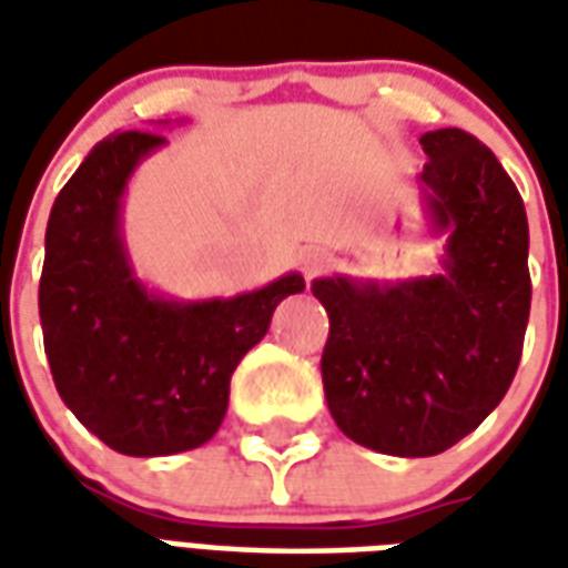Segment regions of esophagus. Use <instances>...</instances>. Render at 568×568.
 I'll use <instances>...</instances> for the list:
<instances>
[{"mask_svg": "<svg viewBox=\"0 0 568 568\" xmlns=\"http://www.w3.org/2000/svg\"><path fill=\"white\" fill-rule=\"evenodd\" d=\"M328 267V255L322 252V248H307L304 255H301V271H304V280H316L322 271Z\"/></svg>", "mask_w": 568, "mask_h": 568, "instance_id": "34e87169", "label": "esophagus"}]
</instances>
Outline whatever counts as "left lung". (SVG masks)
<instances>
[{
	"label": "left lung",
	"instance_id": "left-lung-1",
	"mask_svg": "<svg viewBox=\"0 0 568 568\" xmlns=\"http://www.w3.org/2000/svg\"><path fill=\"white\" fill-rule=\"evenodd\" d=\"M419 191L440 273L402 283L313 280L328 313L322 383L362 447L435 456L475 432L511 386L529 322V224L496 154L459 128L419 136Z\"/></svg>",
	"mask_w": 568,
	"mask_h": 568
}]
</instances>
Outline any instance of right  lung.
<instances>
[{"mask_svg":"<svg viewBox=\"0 0 568 568\" xmlns=\"http://www.w3.org/2000/svg\"><path fill=\"white\" fill-rule=\"evenodd\" d=\"M163 145L149 130L93 145L44 231L39 316L57 393L124 456L206 444L222 426L240 358L267 334L280 301L304 292L295 271L206 301L163 297L142 283L121 234V200L133 170Z\"/></svg>","mask_w":568,"mask_h":568,"instance_id":"add662e5","label":"right lung"}]
</instances>
